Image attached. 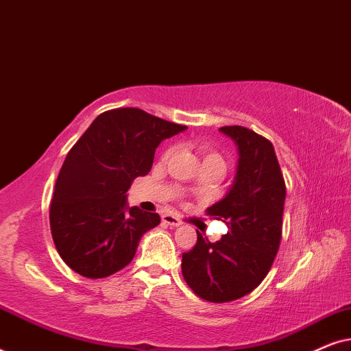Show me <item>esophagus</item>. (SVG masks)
<instances>
[{
  "instance_id": "34e87169",
  "label": "esophagus",
  "mask_w": 351,
  "mask_h": 351,
  "mask_svg": "<svg viewBox=\"0 0 351 351\" xmlns=\"http://www.w3.org/2000/svg\"><path fill=\"white\" fill-rule=\"evenodd\" d=\"M161 220H162V223L169 225V227H180V225H182V220L179 217H176V215H172V214H165L161 217Z\"/></svg>"
}]
</instances>
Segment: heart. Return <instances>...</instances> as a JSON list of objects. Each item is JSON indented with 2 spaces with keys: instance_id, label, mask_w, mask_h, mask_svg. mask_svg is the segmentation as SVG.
<instances>
[{
  "instance_id": "b5f03b06",
  "label": "heart",
  "mask_w": 351,
  "mask_h": 351,
  "mask_svg": "<svg viewBox=\"0 0 351 351\" xmlns=\"http://www.w3.org/2000/svg\"><path fill=\"white\" fill-rule=\"evenodd\" d=\"M172 153V150H167L166 156H169ZM201 155H203V161H209V160H215V161H222V158H220L217 153L210 150V148L208 145H203L201 147ZM223 162V161H222Z\"/></svg>"
}]
</instances>
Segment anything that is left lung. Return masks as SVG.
Wrapping results in <instances>:
<instances>
[{
  "label": "left lung",
  "mask_w": 351,
  "mask_h": 351,
  "mask_svg": "<svg viewBox=\"0 0 351 351\" xmlns=\"http://www.w3.org/2000/svg\"><path fill=\"white\" fill-rule=\"evenodd\" d=\"M220 132L238 147L233 184L208 214L223 219L228 233L209 243L198 233L195 247L182 254V275L201 299L215 304L241 299L267 276L280 247L286 185L275 148L243 126Z\"/></svg>",
  "instance_id": "8db88e82"
}]
</instances>
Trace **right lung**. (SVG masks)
Listing matches in <instances>:
<instances>
[{
  "label": "right lung",
  "mask_w": 351,
  "mask_h": 351,
  "mask_svg": "<svg viewBox=\"0 0 351 351\" xmlns=\"http://www.w3.org/2000/svg\"><path fill=\"white\" fill-rule=\"evenodd\" d=\"M186 126L141 108L99 114L66 155L49 222L57 252L81 276L107 278L128 265L160 215L128 206L136 177L147 176L160 143Z\"/></svg>",
  "instance_id": "1"
}]
</instances>
